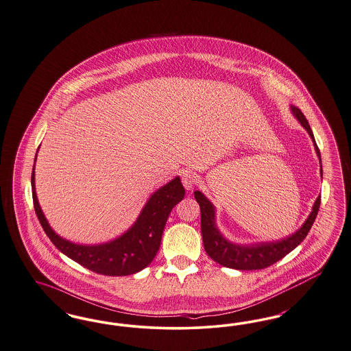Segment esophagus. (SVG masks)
<instances>
[{
  "instance_id": "obj_1",
  "label": "esophagus",
  "mask_w": 351,
  "mask_h": 351,
  "mask_svg": "<svg viewBox=\"0 0 351 351\" xmlns=\"http://www.w3.org/2000/svg\"><path fill=\"white\" fill-rule=\"evenodd\" d=\"M198 182V177L195 173L193 171H183L182 173V183L186 190H191L194 189V186Z\"/></svg>"
}]
</instances>
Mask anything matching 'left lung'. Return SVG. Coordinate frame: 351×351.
<instances>
[{
  "label": "left lung",
  "mask_w": 351,
  "mask_h": 351,
  "mask_svg": "<svg viewBox=\"0 0 351 351\" xmlns=\"http://www.w3.org/2000/svg\"><path fill=\"white\" fill-rule=\"evenodd\" d=\"M292 111L298 121L302 123V125L308 131V134L312 137L315 143L316 153L320 157V149L315 141L313 132L311 130V125L308 121L305 119L304 114L298 108L292 107ZM322 173V169H321ZM195 199L198 202L200 207V230H202V237H203V245L206 253L217 262L221 266L230 267V269H237V270H261L266 269L279 259L283 258L287 256L290 252H292L298 245L300 244L308 232L311 230V227L313 226V221L316 216L319 214L320 208L321 197L316 199L313 204V210L308 219L305 220L303 227L296 230L293 234L289 237L279 240V241H273V243H259L254 245H237L229 243L226 240L220 232L215 226V208L211 204V202L206 198L200 191H194Z\"/></svg>",
  "instance_id": "obj_1"
}]
</instances>
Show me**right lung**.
<instances>
[{"instance_id":"obj_1","label":"right lung","mask_w":351,"mask_h":351,"mask_svg":"<svg viewBox=\"0 0 351 351\" xmlns=\"http://www.w3.org/2000/svg\"><path fill=\"white\" fill-rule=\"evenodd\" d=\"M34 183L35 178L32 170L31 190L35 214L52 244L61 253L93 273L108 276L135 274L152 262L160 249L169 214L184 197L182 183L180 177H177L153 194L143 208L135 226L119 239L107 244L85 246L62 240L51 229L38 203Z\"/></svg>"}]
</instances>
